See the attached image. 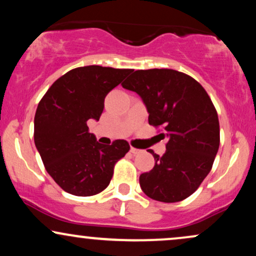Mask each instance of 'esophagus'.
<instances>
[{
	"mask_svg": "<svg viewBox=\"0 0 256 256\" xmlns=\"http://www.w3.org/2000/svg\"><path fill=\"white\" fill-rule=\"evenodd\" d=\"M130 152H132V154H140V152H142V150H140V149H136V148H134V146H131V149H130Z\"/></svg>",
	"mask_w": 256,
	"mask_h": 256,
	"instance_id": "34e87169",
	"label": "esophagus"
}]
</instances>
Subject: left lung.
<instances>
[{
    "mask_svg": "<svg viewBox=\"0 0 256 256\" xmlns=\"http://www.w3.org/2000/svg\"><path fill=\"white\" fill-rule=\"evenodd\" d=\"M144 104L152 126H162L167 138L162 156L152 152L155 166L140 176L148 198L178 202L189 198L212 168L219 149L220 130L216 108L195 79L168 68L138 70L122 83Z\"/></svg>",
    "mask_w": 256,
    "mask_h": 256,
    "instance_id": "obj_1",
    "label": "left lung"
}]
</instances>
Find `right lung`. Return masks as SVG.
<instances>
[{
    "label": "right lung",
    "instance_id": "1",
    "mask_svg": "<svg viewBox=\"0 0 256 256\" xmlns=\"http://www.w3.org/2000/svg\"><path fill=\"white\" fill-rule=\"evenodd\" d=\"M132 70L85 66L71 70L49 88L34 116V144L61 189L92 196L110 183L114 165L130 149L124 140L101 144L88 120L98 122L104 98Z\"/></svg>",
    "mask_w": 256,
    "mask_h": 256
}]
</instances>
